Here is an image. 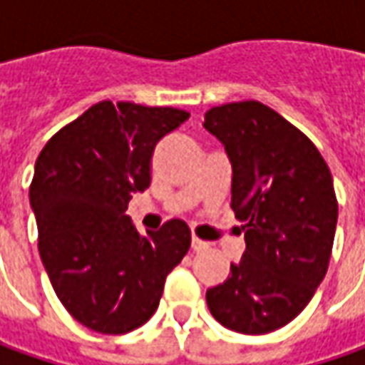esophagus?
Instances as JSON below:
<instances>
[{"instance_id": "esophagus-1", "label": "esophagus", "mask_w": 365, "mask_h": 365, "mask_svg": "<svg viewBox=\"0 0 365 365\" xmlns=\"http://www.w3.org/2000/svg\"><path fill=\"white\" fill-rule=\"evenodd\" d=\"M208 247L210 245H208L206 241L198 239V237H194V239H192V249H194V251H206Z\"/></svg>"}]
</instances>
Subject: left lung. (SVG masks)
I'll list each match as a JSON object with an SVG mask.
<instances>
[{
    "label": "left lung",
    "instance_id": "obj_1",
    "mask_svg": "<svg viewBox=\"0 0 365 365\" xmlns=\"http://www.w3.org/2000/svg\"><path fill=\"white\" fill-rule=\"evenodd\" d=\"M204 128L229 155L230 208L247 245L206 302L222 327L263 335L296 319L325 277L337 227L333 178L309 136L262 102L210 108Z\"/></svg>",
    "mask_w": 365,
    "mask_h": 365
}]
</instances>
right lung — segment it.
<instances>
[{
  "label": "right lung",
  "instance_id": "add662e5",
  "mask_svg": "<svg viewBox=\"0 0 365 365\" xmlns=\"http://www.w3.org/2000/svg\"><path fill=\"white\" fill-rule=\"evenodd\" d=\"M187 118L178 108L106 100L63 126L36 159L30 206L40 259L63 307L91 331L145 325L190 249L180 218L140 235L126 214L151 183L155 145Z\"/></svg>",
  "mask_w": 365,
  "mask_h": 365
}]
</instances>
